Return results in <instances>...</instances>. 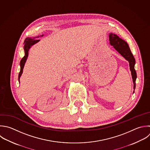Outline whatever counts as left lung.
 Here are the masks:
<instances>
[{
	"mask_svg": "<svg viewBox=\"0 0 150 150\" xmlns=\"http://www.w3.org/2000/svg\"><path fill=\"white\" fill-rule=\"evenodd\" d=\"M110 43L114 48L127 61L129 62V69L131 72L132 81L134 84V89L135 88V80L137 79V73L134 69L135 64V59L129 48V46L126 42L120 38L117 35L112 33L109 35Z\"/></svg>",
	"mask_w": 150,
	"mask_h": 150,
	"instance_id": "8db88e82",
	"label": "left lung"
}]
</instances>
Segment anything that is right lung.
Listing matches in <instances>:
<instances>
[{
  "label": "right lung",
  "mask_w": 150,
  "mask_h": 150,
  "mask_svg": "<svg viewBox=\"0 0 150 150\" xmlns=\"http://www.w3.org/2000/svg\"><path fill=\"white\" fill-rule=\"evenodd\" d=\"M43 35H42V36H43ZM39 38L38 37H36L35 38H33V39H32V38H28L26 39V40H25V42H24V50H25V56L22 58V59L21 60V63H20V66H21V71L19 72V77H18V80H19V81L20 82V77L23 73V68H24V66H25V63L26 62V60H27V58L28 57V54H29V49H30V47L34 45L35 44L37 43L38 42L40 41V40H38V39H36V38Z\"/></svg>",
  "instance_id": "1"
}]
</instances>
